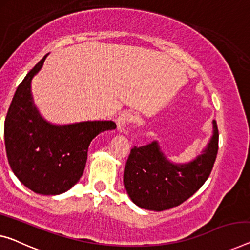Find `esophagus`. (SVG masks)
Segmentation results:
<instances>
[{
    "label": "esophagus",
    "mask_w": 250,
    "mask_h": 250,
    "mask_svg": "<svg viewBox=\"0 0 250 250\" xmlns=\"http://www.w3.org/2000/svg\"><path fill=\"white\" fill-rule=\"evenodd\" d=\"M136 121V115L131 112H122L117 118V125L119 130H122L126 125Z\"/></svg>",
    "instance_id": "obj_1"
}]
</instances>
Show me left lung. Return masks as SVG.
I'll return each instance as SVG.
<instances>
[{"label":"left lung","mask_w":250,"mask_h":250,"mask_svg":"<svg viewBox=\"0 0 250 250\" xmlns=\"http://www.w3.org/2000/svg\"><path fill=\"white\" fill-rule=\"evenodd\" d=\"M206 150L195 161L174 165L164 157L158 145L135 146L125 163L124 183L138 207L163 211L180 206L204 184L213 168L219 147L217 121Z\"/></svg>","instance_id":"1"}]
</instances>
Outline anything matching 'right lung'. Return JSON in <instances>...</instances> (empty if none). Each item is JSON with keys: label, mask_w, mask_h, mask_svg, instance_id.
I'll use <instances>...</instances> for the list:
<instances>
[{"label": "right lung", "mask_w": 250, "mask_h": 250, "mask_svg": "<svg viewBox=\"0 0 250 250\" xmlns=\"http://www.w3.org/2000/svg\"><path fill=\"white\" fill-rule=\"evenodd\" d=\"M47 55L19 85L4 122V141L11 169L35 193L57 195L83 175L93 138L117 128L113 121H87L53 125L42 120L32 104L31 80Z\"/></svg>", "instance_id": "add662e5"}]
</instances>
